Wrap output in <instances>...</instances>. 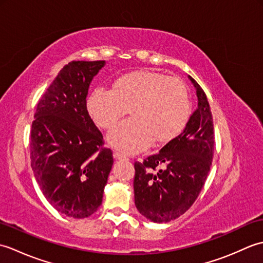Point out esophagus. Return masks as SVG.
Masks as SVG:
<instances>
[{
	"instance_id": "1",
	"label": "esophagus",
	"mask_w": 263,
	"mask_h": 263,
	"mask_svg": "<svg viewBox=\"0 0 263 263\" xmlns=\"http://www.w3.org/2000/svg\"><path fill=\"white\" fill-rule=\"evenodd\" d=\"M113 157H114L115 159H126L125 156L123 155V154H121V153H119V152H114Z\"/></svg>"
}]
</instances>
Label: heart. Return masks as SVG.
I'll use <instances>...</instances> for the list:
<instances>
[{"label": "heart", "mask_w": 263, "mask_h": 263, "mask_svg": "<svg viewBox=\"0 0 263 263\" xmlns=\"http://www.w3.org/2000/svg\"><path fill=\"white\" fill-rule=\"evenodd\" d=\"M100 127L113 126L130 108L133 117L108 132L107 142L124 154L147 149L156 140L168 142L185 127L191 102L184 82L156 71L140 70L116 79L113 90L98 88L87 103Z\"/></svg>", "instance_id": "heart-1"}]
</instances>
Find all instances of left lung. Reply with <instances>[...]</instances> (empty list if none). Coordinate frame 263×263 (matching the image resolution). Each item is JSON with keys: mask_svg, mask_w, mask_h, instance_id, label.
I'll return each instance as SVG.
<instances>
[{"mask_svg": "<svg viewBox=\"0 0 263 263\" xmlns=\"http://www.w3.org/2000/svg\"><path fill=\"white\" fill-rule=\"evenodd\" d=\"M197 90L198 108L180 136L142 163H135V203L154 222H167L183 215L203 187L214 156V122L202 88L189 76ZM163 167L158 171L155 167Z\"/></svg>", "mask_w": 263, "mask_h": 263, "instance_id": "obj_1", "label": "left lung"}]
</instances>
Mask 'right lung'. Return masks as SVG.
I'll return each instance as SVG.
<instances>
[{
    "instance_id": "right-lung-1",
    "label": "right lung",
    "mask_w": 263,
    "mask_h": 263,
    "mask_svg": "<svg viewBox=\"0 0 263 263\" xmlns=\"http://www.w3.org/2000/svg\"><path fill=\"white\" fill-rule=\"evenodd\" d=\"M105 61H72L37 104L30 131L31 168L58 211L86 218L102 204L113 153L87 110L91 80Z\"/></svg>"
}]
</instances>
